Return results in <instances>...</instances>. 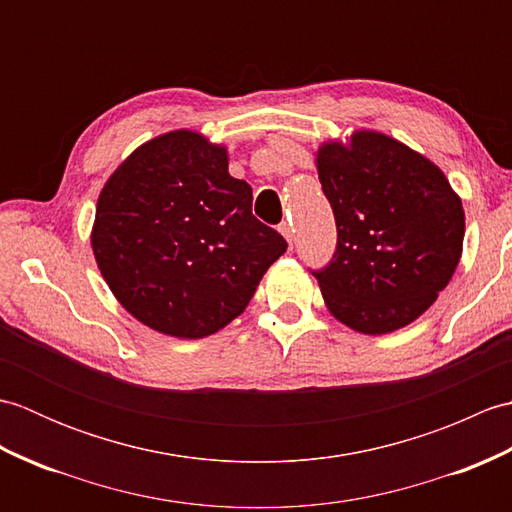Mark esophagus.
I'll list each match as a JSON object with an SVG mask.
<instances>
[{
  "mask_svg": "<svg viewBox=\"0 0 512 512\" xmlns=\"http://www.w3.org/2000/svg\"><path fill=\"white\" fill-rule=\"evenodd\" d=\"M279 231H281V235H284V237L288 239V244H292V237H295V228H292V224H288V222H281Z\"/></svg>",
  "mask_w": 512,
  "mask_h": 512,
  "instance_id": "esophagus-1",
  "label": "esophagus"
}]
</instances>
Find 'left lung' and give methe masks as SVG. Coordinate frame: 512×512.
Listing matches in <instances>:
<instances>
[{"mask_svg": "<svg viewBox=\"0 0 512 512\" xmlns=\"http://www.w3.org/2000/svg\"><path fill=\"white\" fill-rule=\"evenodd\" d=\"M317 171L336 220L334 257L312 270L325 306L363 334L405 328L460 262V195L429 158L372 129L323 143Z\"/></svg>", "mask_w": 512, "mask_h": 512, "instance_id": "obj_1", "label": "left lung"}]
</instances>
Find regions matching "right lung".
I'll use <instances>...</instances> for the list:
<instances>
[{"label": "right lung", "instance_id": "obj_1", "mask_svg": "<svg viewBox=\"0 0 512 512\" xmlns=\"http://www.w3.org/2000/svg\"><path fill=\"white\" fill-rule=\"evenodd\" d=\"M286 239L253 215V189L228 173V151L191 129L127 156L99 195L96 264L147 328L202 339L239 317Z\"/></svg>", "mask_w": 512, "mask_h": 512}]
</instances>
